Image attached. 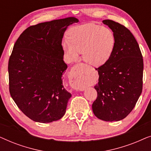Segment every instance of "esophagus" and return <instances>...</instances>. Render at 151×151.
I'll use <instances>...</instances> for the list:
<instances>
[{"label":"esophagus","mask_w":151,"mask_h":151,"mask_svg":"<svg viewBox=\"0 0 151 151\" xmlns=\"http://www.w3.org/2000/svg\"><path fill=\"white\" fill-rule=\"evenodd\" d=\"M84 76L77 68H73V71L70 74V86L76 91H84L85 86L84 84Z\"/></svg>","instance_id":"1"}]
</instances>
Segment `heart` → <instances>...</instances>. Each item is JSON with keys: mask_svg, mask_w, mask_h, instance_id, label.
<instances>
[{"mask_svg": "<svg viewBox=\"0 0 151 151\" xmlns=\"http://www.w3.org/2000/svg\"><path fill=\"white\" fill-rule=\"evenodd\" d=\"M62 45L69 58L77 59L82 52L86 63L98 67L106 63L112 55L115 37L108 27L87 23L71 28L68 33V40H64Z\"/></svg>", "mask_w": 151, "mask_h": 151, "instance_id": "b5f03b06", "label": "heart"}]
</instances>
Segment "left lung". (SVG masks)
Listing matches in <instances>:
<instances>
[{"mask_svg":"<svg viewBox=\"0 0 151 151\" xmlns=\"http://www.w3.org/2000/svg\"><path fill=\"white\" fill-rule=\"evenodd\" d=\"M103 23L115 37L113 54L106 63L96 69L98 97L92 104L94 115L106 122L123 119L131 112L142 91L144 63L139 45L132 33L111 20Z\"/></svg>","mask_w":151,"mask_h":151,"instance_id":"1","label":"left lung"}]
</instances>
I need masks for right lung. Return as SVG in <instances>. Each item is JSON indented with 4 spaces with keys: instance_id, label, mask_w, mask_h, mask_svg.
<instances>
[{
    "instance_id": "obj_1",
    "label": "right lung",
    "mask_w": 151,
    "mask_h": 151,
    "mask_svg": "<svg viewBox=\"0 0 151 151\" xmlns=\"http://www.w3.org/2000/svg\"><path fill=\"white\" fill-rule=\"evenodd\" d=\"M78 21L68 17L30 26L14 44L8 64L10 95L37 122H52L65 114L71 94L63 84L67 65L62 40L68 26Z\"/></svg>"
}]
</instances>
